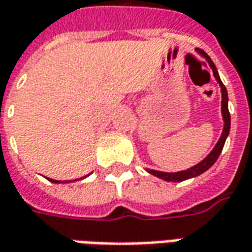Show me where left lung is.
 Masks as SVG:
<instances>
[{
	"instance_id": "8db88e82",
	"label": "left lung",
	"mask_w": 252,
	"mask_h": 252,
	"mask_svg": "<svg viewBox=\"0 0 252 252\" xmlns=\"http://www.w3.org/2000/svg\"><path fill=\"white\" fill-rule=\"evenodd\" d=\"M195 52L198 53L200 57H203V59L209 63V66L212 68L213 75L216 77L217 83L220 84V89H221V114H222L224 128H222V133H221V136L218 139L217 144L214 146V149H213L200 162H198L196 165H193L191 168L186 169V170H180V172H161V170H156V169L146 168V172H149L150 175L156 176V177L161 179V180L172 181V183H180V181L188 180V179H193V177H196V176L202 175V173L206 172L207 169L212 168L213 165H214V162L217 161V158L220 157V154H221L222 149H224L225 140L228 138V135H229L230 131V114L229 110H228V93H226V89H225V86L222 84V82H221V79H220L217 68H216V65H214V63L212 61V59H210L203 50H200V49H195Z\"/></svg>"
}]
</instances>
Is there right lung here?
<instances>
[{
  "instance_id": "obj_1",
  "label": "right lung",
  "mask_w": 252,
  "mask_h": 252,
  "mask_svg": "<svg viewBox=\"0 0 252 252\" xmlns=\"http://www.w3.org/2000/svg\"><path fill=\"white\" fill-rule=\"evenodd\" d=\"M89 176V175H87ZM87 176H83V177H80V179H75V180H54V179H49V177H46L47 180L49 181H52V183H54V184H60V183H64V184H66V183H73V181H79V180H83V179H86Z\"/></svg>"
}]
</instances>
